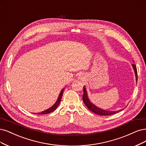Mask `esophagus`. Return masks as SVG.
<instances>
[{
	"instance_id": "obj_1",
	"label": "esophagus",
	"mask_w": 146,
	"mask_h": 146,
	"mask_svg": "<svg viewBox=\"0 0 146 146\" xmlns=\"http://www.w3.org/2000/svg\"><path fill=\"white\" fill-rule=\"evenodd\" d=\"M78 78L80 79V80H83V79H84V75H80V76H79V77H78Z\"/></svg>"
}]
</instances>
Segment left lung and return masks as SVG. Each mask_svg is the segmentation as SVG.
Segmentation results:
<instances>
[{
	"label": "left lung",
	"mask_w": 146,
	"mask_h": 146,
	"mask_svg": "<svg viewBox=\"0 0 146 146\" xmlns=\"http://www.w3.org/2000/svg\"><path fill=\"white\" fill-rule=\"evenodd\" d=\"M132 67L133 68V70L135 71V77H136V80L137 82V80H138V77H137V66H135V64H132ZM83 102L85 104V105L86 106L87 108L92 111V112L97 113L98 115H102V116H108V115H111L113 114L116 113L117 112L120 111H109V110H103L101 108H99L96 106L94 105L93 103H92L90 102V101L89 100V99L88 98V94H87V91L86 89L85 88V87H83Z\"/></svg>",
	"instance_id": "left-lung-1"
}]
</instances>
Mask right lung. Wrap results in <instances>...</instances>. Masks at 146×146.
<instances>
[{
    "mask_svg": "<svg viewBox=\"0 0 146 146\" xmlns=\"http://www.w3.org/2000/svg\"><path fill=\"white\" fill-rule=\"evenodd\" d=\"M63 90H64V89H63L62 90V91L60 92V94H59V96H58V99H57V102H56V103H55V104L52 106V107H51V108L48 109H46V110H44V111H43V112H42L37 113L36 114H38V115H39V114H42V115L48 114V113H51V112H53L54 110H56V108L58 106V105H59V104H60V101H61V99H62V96H63Z\"/></svg>",
    "mask_w": 146,
    "mask_h": 146,
    "instance_id": "right-lung-1",
    "label": "right lung"
}]
</instances>
